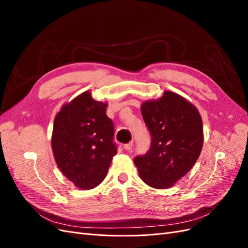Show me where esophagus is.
Returning <instances> with one entry per match:
<instances>
[{"label": "esophagus", "mask_w": 248, "mask_h": 248, "mask_svg": "<svg viewBox=\"0 0 248 248\" xmlns=\"http://www.w3.org/2000/svg\"><path fill=\"white\" fill-rule=\"evenodd\" d=\"M132 146H133V141L131 140V141L128 142V144H125V145H124V149L126 150V151H131Z\"/></svg>", "instance_id": "obj_1"}]
</instances>
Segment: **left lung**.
<instances>
[{"mask_svg":"<svg viewBox=\"0 0 248 248\" xmlns=\"http://www.w3.org/2000/svg\"><path fill=\"white\" fill-rule=\"evenodd\" d=\"M151 147L134 158L140 179L157 189L170 188L188 172L201 154L204 132L198 108L182 96L166 91L141 104Z\"/></svg>","mask_w":248,"mask_h":248,"instance_id":"8db88e82","label":"left lung"}]
</instances>
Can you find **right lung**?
<instances>
[{"label": "right lung", "instance_id": "1", "mask_svg": "<svg viewBox=\"0 0 248 248\" xmlns=\"http://www.w3.org/2000/svg\"><path fill=\"white\" fill-rule=\"evenodd\" d=\"M108 103L86 91L62 107L54 122L51 148L63 175L78 188L92 189L106 178L117 154Z\"/></svg>", "mask_w": 248, "mask_h": 248}]
</instances>
